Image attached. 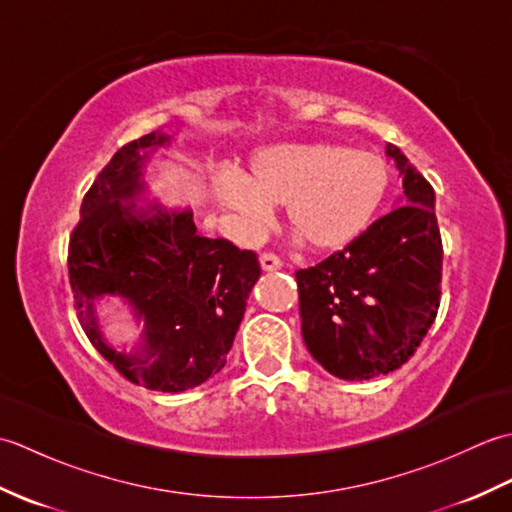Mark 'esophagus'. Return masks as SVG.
Instances as JSON below:
<instances>
[{
  "mask_svg": "<svg viewBox=\"0 0 512 512\" xmlns=\"http://www.w3.org/2000/svg\"><path fill=\"white\" fill-rule=\"evenodd\" d=\"M259 264H262V270H266V273H273V270L281 268V259L273 253H264L259 255Z\"/></svg>",
  "mask_w": 512,
  "mask_h": 512,
  "instance_id": "obj_1",
  "label": "esophagus"
}]
</instances>
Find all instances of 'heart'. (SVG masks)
Wrapping results in <instances>:
<instances>
[{
	"instance_id": "obj_1",
	"label": "heart",
	"mask_w": 512,
	"mask_h": 512,
	"mask_svg": "<svg viewBox=\"0 0 512 512\" xmlns=\"http://www.w3.org/2000/svg\"><path fill=\"white\" fill-rule=\"evenodd\" d=\"M253 176L222 162L213 169V193L248 239L262 237L286 206L297 242L314 250H341L361 237L383 206L391 167L372 149L339 143H284L259 149Z\"/></svg>"
}]
</instances>
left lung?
<instances>
[{
    "label": "left lung",
    "mask_w": 512,
    "mask_h": 512,
    "mask_svg": "<svg viewBox=\"0 0 512 512\" xmlns=\"http://www.w3.org/2000/svg\"><path fill=\"white\" fill-rule=\"evenodd\" d=\"M405 198L321 264L297 270L301 334L336 378L394 372L418 350L440 308L442 239L436 193L396 145H387Z\"/></svg>",
    "instance_id": "1"
}]
</instances>
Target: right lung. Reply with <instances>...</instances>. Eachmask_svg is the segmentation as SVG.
Wrapping results in <instances>:
<instances>
[{
  "label": "right lung",
  "mask_w": 512,
  "mask_h": 512,
  "mask_svg": "<svg viewBox=\"0 0 512 512\" xmlns=\"http://www.w3.org/2000/svg\"><path fill=\"white\" fill-rule=\"evenodd\" d=\"M169 143L171 136L151 132L103 167L83 198L68 270L76 317L105 361L140 387L178 394L226 365L262 268L253 250L200 235L193 211L136 204L147 151ZM103 296L127 302L146 325L136 353L102 339L95 301Z\"/></svg>",
  "instance_id": "add662e5"
}]
</instances>
